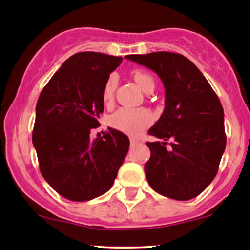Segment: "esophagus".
Here are the masks:
<instances>
[{"instance_id":"obj_1","label":"esophagus","mask_w":250,"mask_h":250,"mask_svg":"<svg viewBox=\"0 0 250 250\" xmlns=\"http://www.w3.org/2000/svg\"><path fill=\"white\" fill-rule=\"evenodd\" d=\"M129 142H130V146H136V144L138 143V141H137L136 138H130Z\"/></svg>"}]
</instances>
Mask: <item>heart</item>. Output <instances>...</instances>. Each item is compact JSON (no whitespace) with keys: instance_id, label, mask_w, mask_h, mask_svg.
I'll list each match as a JSON object with an SVG mask.
<instances>
[{"instance_id":"1","label":"heart","mask_w":250,"mask_h":250,"mask_svg":"<svg viewBox=\"0 0 250 250\" xmlns=\"http://www.w3.org/2000/svg\"><path fill=\"white\" fill-rule=\"evenodd\" d=\"M133 80L136 81L137 85L144 91L149 93V91L154 88V79L149 74L142 70H134L132 72ZM117 86V76L112 74L104 81V88H102V101L106 106L113 102L114 91ZM153 122L150 112L143 108H120L114 112L109 117L108 123L112 128L120 130V132L127 133L129 136H138L146 129L150 123Z\"/></svg>"}]
</instances>
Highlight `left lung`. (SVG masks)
Wrapping results in <instances>:
<instances>
[{
	"label": "left lung",
	"mask_w": 250,
	"mask_h": 250,
	"mask_svg": "<svg viewBox=\"0 0 250 250\" xmlns=\"http://www.w3.org/2000/svg\"><path fill=\"white\" fill-rule=\"evenodd\" d=\"M125 58L157 72L165 87L164 112L149 129L163 142L146 143V180L170 199H193L212 183L226 149L222 104L202 72L184 55L157 51Z\"/></svg>",
	"instance_id": "obj_1"
}]
</instances>
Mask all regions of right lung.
<instances>
[{
	"label": "right lung",
	"instance_id": "right-lung-1",
	"mask_svg": "<svg viewBox=\"0 0 250 250\" xmlns=\"http://www.w3.org/2000/svg\"><path fill=\"white\" fill-rule=\"evenodd\" d=\"M121 57L83 51L65 60L41 92L33 146L46 183L71 201H88L113 185L129 148L122 132L108 128L91 141L104 112V81Z\"/></svg>",
	"mask_w": 250,
	"mask_h": 250
}]
</instances>
